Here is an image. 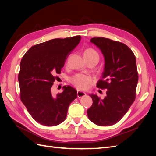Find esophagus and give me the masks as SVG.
<instances>
[{"mask_svg":"<svg viewBox=\"0 0 156 156\" xmlns=\"http://www.w3.org/2000/svg\"><path fill=\"white\" fill-rule=\"evenodd\" d=\"M77 96L78 98H81V97H84V96H86V93L84 92L78 90L77 91Z\"/></svg>","mask_w":156,"mask_h":156,"instance_id":"1","label":"esophagus"}]
</instances>
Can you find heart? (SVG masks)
Masks as SVG:
<instances>
[{
  "label": "heart",
  "mask_w": 156,
  "mask_h": 156,
  "mask_svg": "<svg viewBox=\"0 0 156 156\" xmlns=\"http://www.w3.org/2000/svg\"><path fill=\"white\" fill-rule=\"evenodd\" d=\"M84 58L86 59L97 58L99 59L98 53L92 48H87L84 52ZM72 84L80 90H87L93 83L94 79L91 76L82 74H76L70 80Z\"/></svg>",
  "instance_id": "1"
}]
</instances>
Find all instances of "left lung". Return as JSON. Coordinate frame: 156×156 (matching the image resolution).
I'll use <instances>...</instances> for the list:
<instances>
[{"label":"left lung","mask_w":156,"mask_h":156,"mask_svg":"<svg viewBox=\"0 0 156 156\" xmlns=\"http://www.w3.org/2000/svg\"><path fill=\"white\" fill-rule=\"evenodd\" d=\"M90 41L101 49L105 59L102 78L97 87L107 90L104 99L90 94L93 104L87 115L96 125H112L123 117L136 97V59L131 49L121 42L105 37H94Z\"/></svg>","instance_id":"obj_1"}]
</instances>
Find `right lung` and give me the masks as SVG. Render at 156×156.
Instances as JSON below:
<instances>
[{"instance_id":"add662e5","label":"right lung","mask_w":156,"mask_h":156,"mask_svg":"<svg viewBox=\"0 0 156 156\" xmlns=\"http://www.w3.org/2000/svg\"><path fill=\"white\" fill-rule=\"evenodd\" d=\"M80 39V35L51 39L32 46L22 58L18 76L20 98L39 123L48 127L60 124L77 97V91L69 86H64V91L55 97L51 88Z\"/></svg>"}]
</instances>
